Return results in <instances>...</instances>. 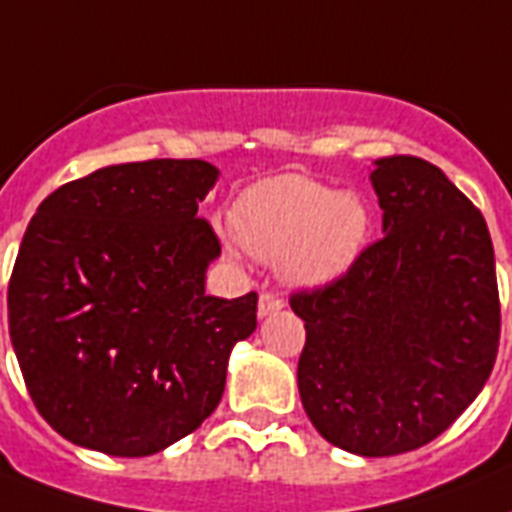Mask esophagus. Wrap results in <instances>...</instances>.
<instances>
[{"label":"esophagus","instance_id":"obj_1","mask_svg":"<svg viewBox=\"0 0 512 512\" xmlns=\"http://www.w3.org/2000/svg\"><path fill=\"white\" fill-rule=\"evenodd\" d=\"M281 307H283L281 296L265 291V294H260V302H257V315L268 317V315H273V312H278Z\"/></svg>","mask_w":512,"mask_h":512}]
</instances>
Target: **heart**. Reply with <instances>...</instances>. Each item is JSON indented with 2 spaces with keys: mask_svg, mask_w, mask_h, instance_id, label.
<instances>
[{
  "mask_svg": "<svg viewBox=\"0 0 512 512\" xmlns=\"http://www.w3.org/2000/svg\"><path fill=\"white\" fill-rule=\"evenodd\" d=\"M236 242L291 286H325L349 273L367 247L372 216L356 192H333L302 174L252 184L236 200Z\"/></svg>",
  "mask_w": 512,
  "mask_h": 512,
  "instance_id": "1",
  "label": "heart"
}]
</instances>
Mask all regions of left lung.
<instances>
[{
	"instance_id": "left-lung-1",
	"label": "left lung",
	"mask_w": 512,
	"mask_h": 512,
	"mask_svg": "<svg viewBox=\"0 0 512 512\" xmlns=\"http://www.w3.org/2000/svg\"><path fill=\"white\" fill-rule=\"evenodd\" d=\"M382 239L338 281L291 294L307 341L299 395L336 448L409 453L482 393L500 346L495 249L484 216L435 163L377 158Z\"/></svg>"
}]
</instances>
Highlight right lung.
<instances>
[{
	"label": "right lung",
	"mask_w": 512,
	"mask_h": 512,
	"mask_svg": "<svg viewBox=\"0 0 512 512\" xmlns=\"http://www.w3.org/2000/svg\"><path fill=\"white\" fill-rule=\"evenodd\" d=\"M208 161L119 163L38 205L12 268L10 338L38 414L64 440L140 458L216 411L257 294H205L221 242L197 205Z\"/></svg>",
	"instance_id": "add662e5"
}]
</instances>
